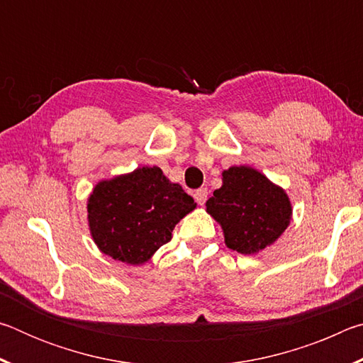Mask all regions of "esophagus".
I'll return each instance as SVG.
<instances>
[{
  "label": "esophagus",
  "mask_w": 363,
  "mask_h": 363,
  "mask_svg": "<svg viewBox=\"0 0 363 363\" xmlns=\"http://www.w3.org/2000/svg\"><path fill=\"white\" fill-rule=\"evenodd\" d=\"M194 199H195V201H196V203H199V205H205V201H206V199H208V189H206V187H201V189H199V190H195Z\"/></svg>",
  "instance_id": "1"
}]
</instances>
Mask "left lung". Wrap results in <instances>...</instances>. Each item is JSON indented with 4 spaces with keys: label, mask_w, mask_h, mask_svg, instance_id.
<instances>
[{
    "label": "left lung",
    "mask_w": 363,
    "mask_h": 363,
    "mask_svg": "<svg viewBox=\"0 0 363 363\" xmlns=\"http://www.w3.org/2000/svg\"><path fill=\"white\" fill-rule=\"evenodd\" d=\"M206 211L223 227L227 247L242 255L272 245L291 219L285 190L250 167L224 171L223 187L206 201Z\"/></svg>",
    "instance_id": "8db88e82"
}]
</instances>
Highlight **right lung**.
I'll use <instances>...</instances> for the list:
<instances>
[{"label": "right lung", "mask_w": 363, "mask_h": 363, "mask_svg": "<svg viewBox=\"0 0 363 363\" xmlns=\"http://www.w3.org/2000/svg\"><path fill=\"white\" fill-rule=\"evenodd\" d=\"M195 206L158 167L138 168L94 187L88 200L91 235L102 253L138 266L171 240L174 225Z\"/></svg>", "instance_id": "right-lung-1"}]
</instances>
